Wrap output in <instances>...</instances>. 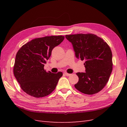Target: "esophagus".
<instances>
[{"mask_svg": "<svg viewBox=\"0 0 127 127\" xmlns=\"http://www.w3.org/2000/svg\"><path fill=\"white\" fill-rule=\"evenodd\" d=\"M64 74H65V75H66L67 76H69L71 75V74H68V73H67V72H64Z\"/></svg>", "mask_w": 127, "mask_h": 127, "instance_id": "34e87169", "label": "esophagus"}]
</instances>
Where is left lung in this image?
<instances>
[{"label": "left lung", "mask_w": 127, "mask_h": 127, "mask_svg": "<svg viewBox=\"0 0 127 127\" xmlns=\"http://www.w3.org/2000/svg\"><path fill=\"white\" fill-rule=\"evenodd\" d=\"M75 56L85 60V72H77L79 80L75 85L83 93L92 95L101 91L107 83L112 70V54L105 42L93 34L66 35Z\"/></svg>", "instance_id": "obj_1"}]
</instances>
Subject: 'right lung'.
Masks as SVG:
<instances>
[{
    "label": "right lung",
    "instance_id": "add662e5",
    "mask_svg": "<svg viewBox=\"0 0 127 127\" xmlns=\"http://www.w3.org/2000/svg\"><path fill=\"white\" fill-rule=\"evenodd\" d=\"M64 38L61 35L36 38L23 45L18 51L14 74L26 94L34 97H42L55 90L63 72H48L44 66L53 49L60 44Z\"/></svg>",
    "mask_w": 127,
    "mask_h": 127
}]
</instances>
